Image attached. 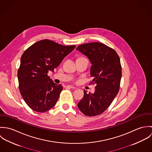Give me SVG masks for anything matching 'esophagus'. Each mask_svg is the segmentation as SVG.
Returning <instances> with one entry per match:
<instances>
[{
	"label": "esophagus",
	"instance_id": "obj_1",
	"mask_svg": "<svg viewBox=\"0 0 152 152\" xmlns=\"http://www.w3.org/2000/svg\"><path fill=\"white\" fill-rule=\"evenodd\" d=\"M67 87H69V88H71V89H76V87H74V86H68Z\"/></svg>",
	"mask_w": 152,
	"mask_h": 152
}]
</instances>
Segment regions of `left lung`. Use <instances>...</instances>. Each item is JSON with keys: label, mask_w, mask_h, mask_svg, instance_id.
Returning <instances> with one entry per match:
<instances>
[{"label": "left lung", "mask_w": 152, "mask_h": 152, "mask_svg": "<svg viewBox=\"0 0 152 152\" xmlns=\"http://www.w3.org/2000/svg\"><path fill=\"white\" fill-rule=\"evenodd\" d=\"M77 50L89 58L91 84H95L94 94L84 91V96L78 107L85 115L94 116L108 108L118 94L122 77L120 58L116 52L98 42L80 45Z\"/></svg>", "instance_id": "obj_1"}]
</instances>
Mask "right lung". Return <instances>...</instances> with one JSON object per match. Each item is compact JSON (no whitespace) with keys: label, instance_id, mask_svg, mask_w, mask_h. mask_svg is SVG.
Listing matches in <instances>:
<instances>
[{"label":"right lung","instance_id":"right-lung-1","mask_svg":"<svg viewBox=\"0 0 152 152\" xmlns=\"http://www.w3.org/2000/svg\"><path fill=\"white\" fill-rule=\"evenodd\" d=\"M75 47L45 39L24 52L18 71L19 87L24 101L31 109L44 112L56 104L63 86L55 84L47 74L54 72Z\"/></svg>","mask_w":152,"mask_h":152}]
</instances>
